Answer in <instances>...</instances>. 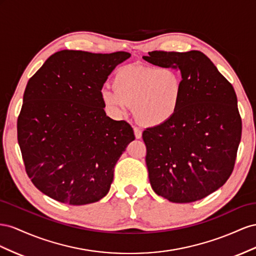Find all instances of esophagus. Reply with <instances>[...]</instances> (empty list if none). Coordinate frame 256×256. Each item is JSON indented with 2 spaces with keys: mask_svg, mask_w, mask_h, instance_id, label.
<instances>
[{
  "mask_svg": "<svg viewBox=\"0 0 256 256\" xmlns=\"http://www.w3.org/2000/svg\"><path fill=\"white\" fill-rule=\"evenodd\" d=\"M134 134H135V137L137 138V140H140L142 136V130H140V128L135 126V128H134Z\"/></svg>",
  "mask_w": 256,
  "mask_h": 256,
  "instance_id": "34e87169",
  "label": "esophagus"
}]
</instances>
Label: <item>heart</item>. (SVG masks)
<instances>
[{
    "label": "heart",
    "mask_w": 256,
    "mask_h": 256,
    "mask_svg": "<svg viewBox=\"0 0 256 256\" xmlns=\"http://www.w3.org/2000/svg\"><path fill=\"white\" fill-rule=\"evenodd\" d=\"M102 100L112 114L124 116L134 106L136 119L146 126H158L177 112L181 77L172 68L128 65L116 72L114 86L102 89Z\"/></svg>",
    "instance_id": "b5f03b06"
}]
</instances>
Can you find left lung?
Listing matches in <instances>:
<instances>
[{
	"mask_svg": "<svg viewBox=\"0 0 256 256\" xmlns=\"http://www.w3.org/2000/svg\"><path fill=\"white\" fill-rule=\"evenodd\" d=\"M142 58L178 70L182 78L177 112L142 133L150 184L172 202L200 200L221 188L235 166L242 130L235 90L200 51Z\"/></svg>",
	"mask_w": 256,
	"mask_h": 256,
	"instance_id": "8db88e82",
	"label": "left lung"
}]
</instances>
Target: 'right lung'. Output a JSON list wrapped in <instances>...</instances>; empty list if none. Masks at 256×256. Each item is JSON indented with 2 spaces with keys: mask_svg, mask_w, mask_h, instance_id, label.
Returning <instances> with one entry per match:
<instances>
[{
  "mask_svg": "<svg viewBox=\"0 0 256 256\" xmlns=\"http://www.w3.org/2000/svg\"><path fill=\"white\" fill-rule=\"evenodd\" d=\"M130 54L61 50L30 78L17 121L26 172L40 191L72 206L108 193L114 168L135 140L132 126L106 116L102 88Z\"/></svg>",
  "mask_w": 256,
  "mask_h": 256,
  "instance_id": "1",
  "label": "right lung"
}]
</instances>
